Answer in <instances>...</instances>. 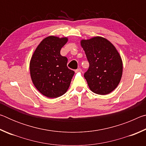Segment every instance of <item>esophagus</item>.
<instances>
[{"label": "esophagus", "instance_id": "esophagus-1", "mask_svg": "<svg viewBox=\"0 0 146 146\" xmlns=\"http://www.w3.org/2000/svg\"><path fill=\"white\" fill-rule=\"evenodd\" d=\"M82 71V70H81L80 68H78V69H76V70H75V72L76 73H77V72H80V71Z\"/></svg>", "mask_w": 146, "mask_h": 146}]
</instances>
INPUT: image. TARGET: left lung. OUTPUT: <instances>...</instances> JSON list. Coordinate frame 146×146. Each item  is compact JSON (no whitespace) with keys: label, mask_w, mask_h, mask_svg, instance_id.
I'll list each match as a JSON object with an SVG mask.
<instances>
[{"label":"left lung","mask_w":146,"mask_h":146,"mask_svg":"<svg viewBox=\"0 0 146 146\" xmlns=\"http://www.w3.org/2000/svg\"><path fill=\"white\" fill-rule=\"evenodd\" d=\"M90 64L84 76L90 90L107 95L117 87L122 75V61L115 47L101 36L81 40Z\"/></svg>","instance_id":"left-lung-1"}]
</instances>
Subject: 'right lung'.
Wrapping results in <instances>:
<instances>
[{"label": "right lung", "instance_id": "right-lung-1", "mask_svg": "<svg viewBox=\"0 0 146 146\" xmlns=\"http://www.w3.org/2000/svg\"><path fill=\"white\" fill-rule=\"evenodd\" d=\"M67 42L66 37L48 36L39 44L31 57L32 82L39 92L48 98L64 95L75 73L68 68V58L60 55V49Z\"/></svg>", "mask_w": 146, "mask_h": 146}]
</instances>
